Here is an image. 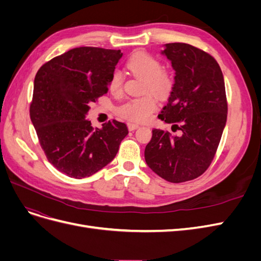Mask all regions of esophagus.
<instances>
[{"label": "esophagus", "mask_w": 261, "mask_h": 261, "mask_svg": "<svg viewBox=\"0 0 261 261\" xmlns=\"http://www.w3.org/2000/svg\"><path fill=\"white\" fill-rule=\"evenodd\" d=\"M127 127H128V129H129V130H135L136 128H138V127H139V124L129 122V123H127Z\"/></svg>", "instance_id": "34e87169"}]
</instances>
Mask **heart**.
Listing matches in <instances>:
<instances>
[{
    "mask_svg": "<svg viewBox=\"0 0 261 261\" xmlns=\"http://www.w3.org/2000/svg\"><path fill=\"white\" fill-rule=\"evenodd\" d=\"M126 66L134 74L145 78V92L151 91L156 96L164 97L172 88V78L161 69V63L152 55L138 51L128 59ZM123 76L120 70H114L110 77L109 88L117 93L122 90ZM158 108V102L151 94L132 99L118 109V114L132 122H145Z\"/></svg>",
    "mask_w": 261,
    "mask_h": 261,
    "instance_id": "b5f03b06",
    "label": "heart"
}]
</instances>
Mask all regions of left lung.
<instances>
[{"instance_id":"1","label":"left lung","mask_w":261,"mask_h":261,"mask_svg":"<svg viewBox=\"0 0 261 261\" xmlns=\"http://www.w3.org/2000/svg\"><path fill=\"white\" fill-rule=\"evenodd\" d=\"M161 54L174 69V85L158 117L180 136L153 128L145 160L171 183L200 176L213 160L226 124L227 103L222 70L210 54L187 43H167Z\"/></svg>"}]
</instances>
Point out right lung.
<instances>
[{
  "mask_svg": "<svg viewBox=\"0 0 261 261\" xmlns=\"http://www.w3.org/2000/svg\"><path fill=\"white\" fill-rule=\"evenodd\" d=\"M121 50L82 46L43 64L35 77L30 118L43 151L69 177L90 176L111 162L128 134L113 120L93 128L89 105L108 92Z\"/></svg>",
  "mask_w": 261,
  "mask_h": 261,
  "instance_id": "right-lung-1",
  "label": "right lung"
}]
</instances>
